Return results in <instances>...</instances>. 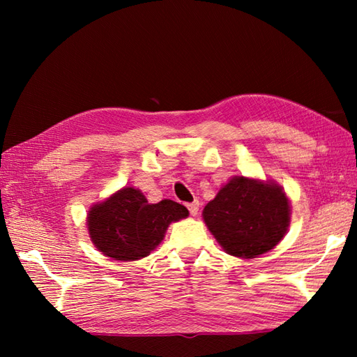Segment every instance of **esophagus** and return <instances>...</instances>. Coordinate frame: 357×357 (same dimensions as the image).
I'll return each mask as SVG.
<instances>
[{
    "label": "esophagus",
    "instance_id": "1",
    "mask_svg": "<svg viewBox=\"0 0 357 357\" xmlns=\"http://www.w3.org/2000/svg\"><path fill=\"white\" fill-rule=\"evenodd\" d=\"M198 208H200V203H198V202H193V203L187 204V209H189V213L192 215H197L198 214Z\"/></svg>",
    "mask_w": 357,
    "mask_h": 357
}]
</instances>
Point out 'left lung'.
Returning <instances> with one entry per match:
<instances>
[{
	"label": "left lung",
	"mask_w": 357,
	"mask_h": 357,
	"mask_svg": "<svg viewBox=\"0 0 357 357\" xmlns=\"http://www.w3.org/2000/svg\"><path fill=\"white\" fill-rule=\"evenodd\" d=\"M203 219L229 255L255 258L285 236L289 204L282 187L234 176L204 206Z\"/></svg>",
	"instance_id": "1"
}]
</instances>
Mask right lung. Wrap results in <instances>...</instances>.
<instances>
[{
  "label": "right lung",
  "mask_w": 357,
  "mask_h": 357,
  "mask_svg": "<svg viewBox=\"0 0 357 357\" xmlns=\"http://www.w3.org/2000/svg\"><path fill=\"white\" fill-rule=\"evenodd\" d=\"M187 215L189 211L183 204L173 200L149 204L140 190L124 187L91 208L88 229L104 255L134 261L148 257L164 239L167 227Z\"/></svg>",
  "instance_id": "add662e5"
}]
</instances>
